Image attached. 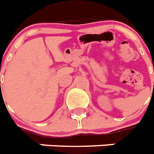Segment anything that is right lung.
Wrapping results in <instances>:
<instances>
[{"mask_svg": "<svg viewBox=\"0 0 154 154\" xmlns=\"http://www.w3.org/2000/svg\"><path fill=\"white\" fill-rule=\"evenodd\" d=\"M0 87H1V82H0Z\"/></svg>", "mask_w": 154, "mask_h": 154, "instance_id": "obj_1", "label": "right lung"}]
</instances>
